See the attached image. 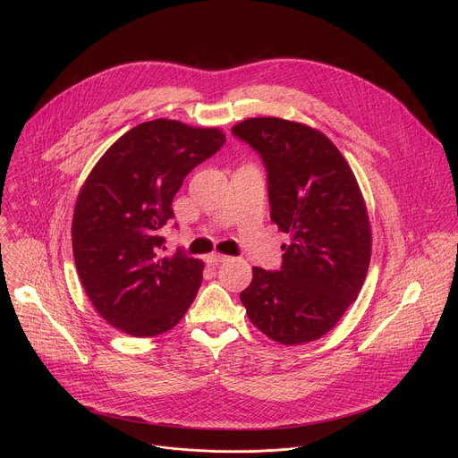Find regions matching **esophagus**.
I'll return each mask as SVG.
<instances>
[{
    "label": "esophagus",
    "mask_w": 458,
    "mask_h": 458,
    "mask_svg": "<svg viewBox=\"0 0 458 458\" xmlns=\"http://www.w3.org/2000/svg\"><path fill=\"white\" fill-rule=\"evenodd\" d=\"M225 260H228V255H223V253H212L207 257V263L210 265H221Z\"/></svg>",
    "instance_id": "obj_1"
}]
</instances>
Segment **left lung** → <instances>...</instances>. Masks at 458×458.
Returning <instances> with one entry per match:
<instances>
[{"label": "left lung", "mask_w": 458, "mask_h": 458, "mask_svg": "<svg viewBox=\"0 0 458 458\" xmlns=\"http://www.w3.org/2000/svg\"><path fill=\"white\" fill-rule=\"evenodd\" d=\"M268 172L270 217L290 235L277 272L253 267L241 292L248 318L281 344L328 334L357 299L371 257V230L357 179L318 130L281 117L232 128Z\"/></svg>", "instance_id": "left-lung-1"}]
</instances>
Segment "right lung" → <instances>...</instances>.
I'll use <instances>...</instances> for the list:
<instances>
[{
  "label": "right lung",
  "mask_w": 458,
  "mask_h": 458,
  "mask_svg": "<svg viewBox=\"0 0 458 458\" xmlns=\"http://www.w3.org/2000/svg\"><path fill=\"white\" fill-rule=\"evenodd\" d=\"M226 138L175 119L141 123L98 161L80 190L72 250L80 281L114 328L154 337L182 318L203 281V260L165 255L161 228L184 177Z\"/></svg>",
  "instance_id": "right-lung-1"
}]
</instances>
